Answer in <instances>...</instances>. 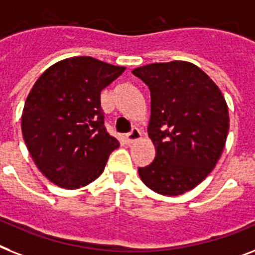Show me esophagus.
Here are the masks:
<instances>
[{
	"label": "esophagus",
	"mask_w": 255,
	"mask_h": 255,
	"mask_svg": "<svg viewBox=\"0 0 255 255\" xmlns=\"http://www.w3.org/2000/svg\"><path fill=\"white\" fill-rule=\"evenodd\" d=\"M140 137H141L140 129L138 128H132V131L129 133H127V136H126V142L127 144H132V142L140 140Z\"/></svg>",
	"instance_id": "34e87169"
}]
</instances>
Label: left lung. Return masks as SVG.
Masks as SVG:
<instances>
[{
  "label": "left lung",
  "instance_id": "obj_1",
  "mask_svg": "<svg viewBox=\"0 0 255 255\" xmlns=\"http://www.w3.org/2000/svg\"><path fill=\"white\" fill-rule=\"evenodd\" d=\"M132 73L150 92L148 134L156 148L153 162L138 167V175L157 194L182 195L210 174L223 153L229 129L225 98L187 61L149 64Z\"/></svg>",
  "mask_w": 255,
  "mask_h": 255
}]
</instances>
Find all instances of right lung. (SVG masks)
<instances>
[{"label":"right lung","mask_w":255,"mask_h":255,"mask_svg":"<svg viewBox=\"0 0 255 255\" xmlns=\"http://www.w3.org/2000/svg\"><path fill=\"white\" fill-rule=\"evenodd\" d=\"M124 70L77 56L53 64L31 89L22 133L35 165L56 186L73 190L92 183L119 146L105 127L101 92Z\"/></svg>","instance_id":"right-lung-1"}]
</instances>
